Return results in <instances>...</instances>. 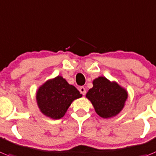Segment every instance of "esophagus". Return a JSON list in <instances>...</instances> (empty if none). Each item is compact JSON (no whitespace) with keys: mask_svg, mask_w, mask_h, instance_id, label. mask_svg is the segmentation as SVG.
<instances>
[{"mask_svg":"<svg viewBox=\"0 0 156 156\" xmlns=\"http://www.w3.org/2000/svg\"><path fill=\"white\" fill-rule=\"evenodd\" d=\"M79 91H80V92H81V93L82 94V95H85V93H86V90H85V88H84L83 86L80 87V88H79Z\"/></svg>","mask_w":156,"mask_h":156,"instance_id":"obj_1","label":"esophagus"}]
</instances>
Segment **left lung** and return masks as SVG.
Returning <instances> with one entry per match:
<instances>
[{
  "mask_svg": "<svg viewBox=\"0 0 156 156\" xmlns=\"http://www.w3.org/2000/svg\"><path fill=\"white\" fill-rule=\"evenodd\" d=\"M93 87L86 94L95 110L102 118L118 114L127 99V91L116 82H111L105 77H99L92 82Z\"/></svg>",
  "mask_w": 156,
  "mask_h": 156,
  "instance_id": "8db88e82",
  "label": "left lung"
}]
</instances>
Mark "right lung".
Returning a JSON list of instances; mask_svg holds the SVG:
<instances>
[{
  "label": "right lung",
  "instance_id": "right-lung-1",
  "mask_svg": "<svg viewBox=\"0 0 156 156\" xmlns=\"http://www.w3.org/2000/svg\"><path fill=\"white\" fill-rule=\"evenodd\" d=\"M82 96L74 85L61 76L48 80L39 88L36 101L40 111L48 117L58 120L64 116L71 102Z\"/></svg>",
  "mask_w": 156,
  "mask_h": 156
}]
</instances>
